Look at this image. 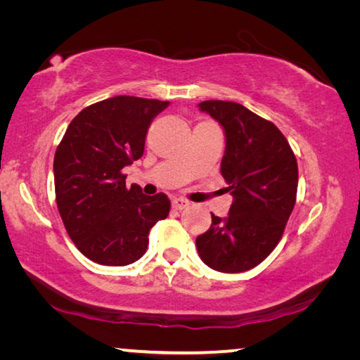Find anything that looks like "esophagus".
<instances>
[{
  "label": "esophagus",
  "instance_id": "34e87169",
  "mask_svg": "<svg viewBox=\"0 0 360 360\" xmlns=\"http://www.w3.org/2000/svg\"><path fill=\"white\" fill-rule=\"evenodd\" d=\"M172 203H173L174 210H184L188 205H191V202H187V200H184V198H173Z\"/></svg>",
  "mask_w": 360,
  "mask_h": 360
}]
</instances>
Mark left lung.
Instances as JSON below:
<instances>
[{
    "mask_svg": "<svg viewBox=\"0 0 360 360\" xmlns=\"http://www.w3.org/2000/svg\"><path fill=\"white\" fill-rule=\"evenodd\" d=\"M198 106L225 130L221 173L233 202L225 219L211 214L212 224L197 238V251L212 270H251L283 238L297 198V158L273 122L240 103L208 100Z\"/></svg>",
    "mask_w": 360,
    "mask_h": 360,
    "instance_id": "8db88e82",
    "label": "left lung"
}]
</instances>
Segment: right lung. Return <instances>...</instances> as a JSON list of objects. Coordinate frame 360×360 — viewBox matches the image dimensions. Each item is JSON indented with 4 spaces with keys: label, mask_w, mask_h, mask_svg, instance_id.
<instances>
[{
    "label": "right lung",
    "mask_w": 360,
    "mask_h": 360,
    "mask_svg": "<svg viewBox=\"0 0 360 360\" xmlns=\"http://www.w3.org/2000/svg\"><path fill=\"white\" fill-rule=\"evenodd\" d=\"M168 101L120 95L84 108L66 129L53 158L57 208L70 238L100 265L141 259L149 230L165 219V193L148 197L125 186L124 169L141 158L146 135Z\"/></svg>",
    "instance_id": "1"
}]
</instances>
